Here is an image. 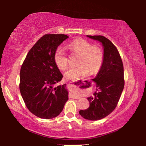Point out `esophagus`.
<instances>
[{"mask_svg":"<svg viewBox=\"0 0 146 146\" xmlns=\"http://www.w3.org/2000/svg\"><path fill=\"white\" fill-rule=\"evenodd\" d=\"M70 96H72V98H74V99H79V98H80V97H79V96H78L76 95L75 94L72 93Z\"/></svg>","mask_w":146,"mask_h":146,"instance_id":"1","label":"esophagus"}]
</instances>
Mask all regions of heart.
Wrapping results in <instances>:
<instances>
[{"instance_id":"heart-1","label":"heart","mask_w":146,"mask_h":146,"mask_svg":"<svg viewBox=\"0 0 146 146\" xmlns=\"http://www.w3.org/2000/svg\"><path fill=\"white\" fill-rule=\"evenodd\" d=\"M69 49L80 55L76 67L68 69L64 73L66 79L76 80L89 73L96 74L98 72L104 62V54L100 48L92 46L85 39L78 38L70 42L68 45ZM54 60L60 70H65L68 65V59L64 49L57 47L54 54Z\"/></svg>"}]
</instances>
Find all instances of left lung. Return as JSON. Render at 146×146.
I'll return each instance as SVG.
<instances>
[{
	"mask_svg": "<svg viewBox=\"0 0 146 146\" xmlns=\"http://www.w3.org/2000/svg\"><path fill=\"white\" fill-rule=\"evenodd\" d=\"M100 42L104 48V62L95 78L96 92L88 97L90 106L79 113L89 120H99L114 110L124 87L123 66L119 52L111 42L103 36H88Z\"/></svg>",
	"mask_w": 146,
	"mask_h": 146,
	"instance_id": "8db88e82",
	"label": "left lung"
}]
</instances>
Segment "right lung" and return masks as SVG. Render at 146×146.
<instances>
[{"instance_id": "right-lung-1", "label": "right lung", "mask_w": 146, "mask_h": 146, "mask_svg": "<svg viewBox=\"0 0 146 146\" xmlns=\"http://www.w3.org/2000/svg\"><path fill=\"white\" fill-rule=\"evenodd\" d=\"M67 35L47 34L32 47L20 72V92L27 108L36 116L52 119L68 100L66 84L55 86L63 76L54 60L57 47Z\"/></svg>"}]
</instances>
